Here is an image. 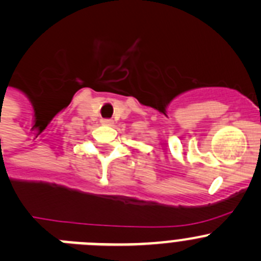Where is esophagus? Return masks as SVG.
<instances>
[{
    "label": "esophagus",
    "mask_w": 261,
    "mask_h": 261,
    "mask_svg": "<svg viewBox=\"0 0 261 261\" xmlns=\"http://www.w3.org/2000/svg\"><path fill=\"white\" fill-rule=\"evenodd\" d=\"M101 123H103V125H106V126H112V125H113V121H112V119H109V118H103V119H101Z\"/></svg>",
    "instance_id": "esophagus-1"
}]
</instances>
